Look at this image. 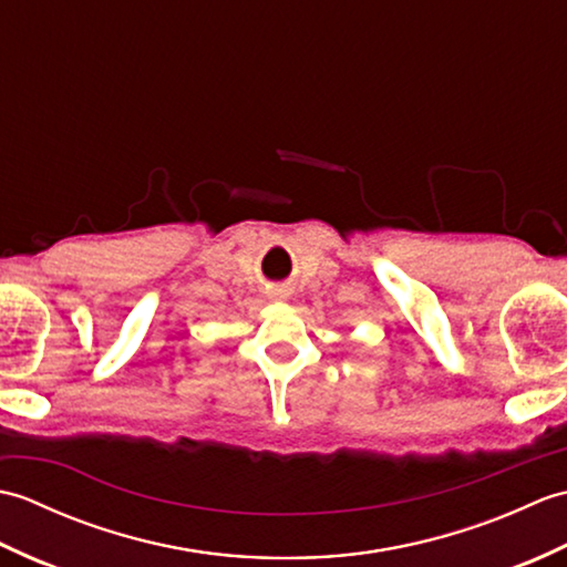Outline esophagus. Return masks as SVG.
Wrapping results in <instances>:
<instances>
[{
    "label": "esophagus",
    "mask_w": 567,
    "mask_h": 567,
    "mask_svg": "<svg viewBox=\"0 0 567 567\" xmlns=\"http://www.w3.org/2000/svg\"><path fill=\"white\" fill-rule=\"evenodd\" d=\"M270 297H272V299H287V297H290V292H287L285 287H277V290L270 292Z\"/></svg>",
    "instance_id": "obj_1"
}]
</instances>
